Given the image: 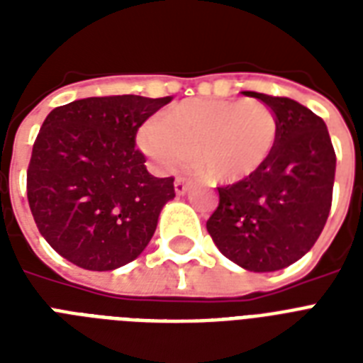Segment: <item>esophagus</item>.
<instances>
[{
    "mask_svg": "<svg viewBox=\"0 0 363 363\" xmlns=\"http://www.w3.org/2000/svg\"><path fill=\"white\" fill-rule=\"evenodd\" d=\"M188 188H190V182H188L186 179H182V177L175 179V194H177V196H184V194L188 192Z\"/></svg>",
    "mask_w": 363,
    "mask_h": 363,
    "instance_id": "1",
    "label": "esophagus"
}]
</instances>
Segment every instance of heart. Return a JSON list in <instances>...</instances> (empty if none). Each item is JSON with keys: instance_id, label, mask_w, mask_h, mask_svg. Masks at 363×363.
Here are the masks:
<instances>
[{"instance_id": "b5f03b06", "label": "heart", "mask_w": 363, "mask_h": 363, "mask_svg": "<svg viewBox=\"0 0 363 363\" xmlns=\"http://www.w3.org/2000/svg\"><path fill=\"white\" fill-rule=\"evenodd\" d=\"M137 141L162 171H175L196 158L207 179L233 184L269 162L279 121L259 99H186L162 118L145 122Z\"/></svg>"}]
</instances>
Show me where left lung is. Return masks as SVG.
<instances>
[{
  "label": "left lung",
  "mask_w": 363,
  "mask_h": 363,
  "mask_svg": "<svg viewBox=\"0 0 363 363\" xmlns=\"http://www.w3.org/2000/svg\"><path fill=\"white\" fill-rule=\"evenodd\" d=\"M269 105L279 141L269 162L230 186L207 232L228 259L254 273L288 267L309 252L332 207L335 152L320 116L290 98L242 92Z\"/></svg>",
  "instance_id": "left-lung-1"
}]
</instances>
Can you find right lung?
Segmentation results:
<instances>
[{"label":"right lung","instance_id":"right-lung-1","mask_svg":"<svg viewBox=\"0 0 363 363\" xmlns=\"http://www.w3.org/2000/svg\"><path fill=\"white\" fill-rule=\"evenodd\" d=\"M173 98L77 99L45 118L28 167V201L39 232L71 264L113 271L147 248L175 198L135 148L141 124Z\"/></svg>","mask_w":363,"mask_h":363}]
</instances>
